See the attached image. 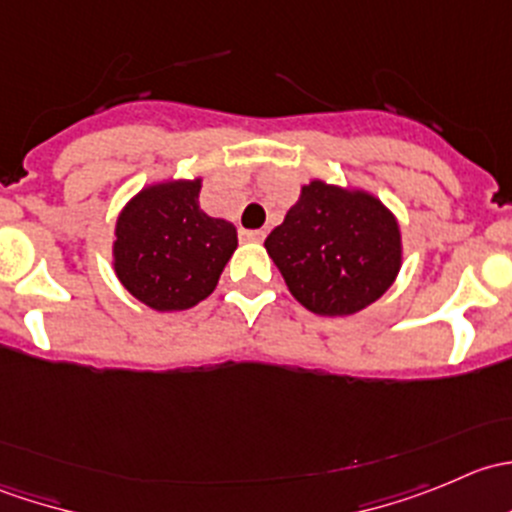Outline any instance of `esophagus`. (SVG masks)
Masks as SVG:
<instances>
[{
	"instance_id": "esophagus-1",
	"label": "esophagus",
	"mask_w": 512,
	"mask_h": 512,
	"mask_svg": "<svg viewBox=\"0 0 512 512\" xmlns=\"http://www.w3.org/2000/svg\"><path fill=\"white\" fill-rule=\"evenodd\" d=\"M240 237L247 242H262L265 240V230H242Z\"/></svg>"
}]
</instances>
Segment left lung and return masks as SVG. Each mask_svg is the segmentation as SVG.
I'll use <instances>...</instances> for the list:
<instances>
[{"instance_id": "1", "label": "left lung", "mask_w": 512, "mask_h": 512, "mask_svg": "<svg viewBox=\"0 0 512 512\" xmlns=\"http://www.w3.org/2000/svg\"><path fill=\"white\" fill-rule=\"evenodd\" d=\"M265 250L292 297L322 317L374 304L404 262L399 220L374 193L319 178L302 185Z\"/></svg>"}]
</instances>
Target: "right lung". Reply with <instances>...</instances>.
Here are the masks:
<instances>
[{"label": "right lung", "mask_w": 512, "mask_h": 512, "mask_svg": "<svg viewBox=\"0 0 512 512\" xmlns=\"http://www.w3.org/2000/svg\"><path fill=\"white\" fill-rule=\"evenodd\" d=\"M200 188V175L156 180L116 218L113 272L156 312H180L210 297L237 250L235 225L200 210Z\"/></svg>", "instance_id": "obj_1"}]
</instances>
